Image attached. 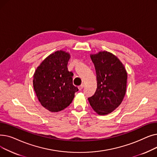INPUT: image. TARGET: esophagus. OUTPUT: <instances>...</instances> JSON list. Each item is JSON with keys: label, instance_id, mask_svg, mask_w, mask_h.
<instances>
[{"label": "esophagus", "instance_id": "34e87169", "mask_svg": "<svg viewBox=\"0 0 157 157\" xmlns=\"http://www.w3.org/2000/svg\"><path fill=\"white\" fill-rule=\"evenodd\" d=\"M83 87H84V84H81V85L78 87V88H79V90H82V89L83 88Z\"/></svg>", "mask_w": 157, "mask_h": 157}]
</instances>
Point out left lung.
<instances>
[{
	"mask_svg": "<svg viewBox=\"0 0 157 157\" xmlns=\"http://www.w3.org/2000/svg\"><path fill=\"white\" fill-rule=\"evenodd\" d=\"M94 63L97 88L88 99L92 109L99 115L112 113L121 104L127 88V72L117 56L106 51L91 54Z\"/></svg>",
	"mask_w": 157,
	"mask_h": 157,
	"instance_id": "1",
	"label": "left lung"
}]
</instances>
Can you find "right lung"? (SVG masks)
I'll return each mask as SVG.
<instances>
[{
  "label": "right lung",
  "instance_id": "obj_1",
  "mask_svg": "<svg viewBox=\"0 0 157 157\" xmlns=\"http://www.w3.org/2000/svg\"><path fill=\"white\" fill-rule=\"evenodd\" d=\"M70 54L62 50L49 55L38 66L33 86L40 104L51 112L70 105L78 88L72 84L73 73L67 69Z\"/></svg>",
  "mask_w": 157,
  "mask_h": 157
}]
</instances>
